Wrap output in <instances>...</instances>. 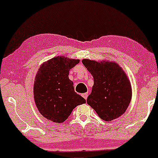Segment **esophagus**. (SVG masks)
I'll return each mask as SVG.
<instances>
[{"mask_svg":"<svg viewBox=\"0 0 158 158\" xmlns=\"http://www.w3.org/2000/svg\"><path fill=\"white\" fill-rule=\"evenodd\" d=\"M88 94H87V93H85V94H82V96H83V98L85 99V100H86V99H87V98H88Z\"/></svg>","mask_w":158,"mask_h":158,"instance_id":"1","label":"esophagus"}]
</instances>
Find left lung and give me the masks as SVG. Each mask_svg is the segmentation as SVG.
<instances>
[{
	"mask_svg": "<svg viewBox=\"0 0 158 158\" xmlns=\"http://www.w3.org/2000/svg\"><path fill=\"white\" fill-rule=\"evenodd\" d=\"M83 64L94 77L92 91L87 98L101 119L114 120L122 116L129 105L131 88L128 77L116 63L84 59Z\"/></svg>",
	"mask_w": 158,
	"mask_h": 158,
	"instance_id": "obj_1",
	"label": "left lung"
}]
</instances>
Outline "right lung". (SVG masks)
I'll return each mask as SVG.
<instances>
[{"label": "right lung", "instance_id": "1", "mask_svg": "<svg viewBox=\"0 0 158 158\" xmlns=\"http://www.w3.org/2000/svg\"><path fill=\"white\" fill-rule=\"evenodd\" d=\"M79 63L57 56L42 64L36 75L34 96L36 107L42 115L56 123H62L77 106L85 103V99L75 92L69 71Z\"/></svg>", "mask_w": 158, "mask_h": 158}]
</instances>
